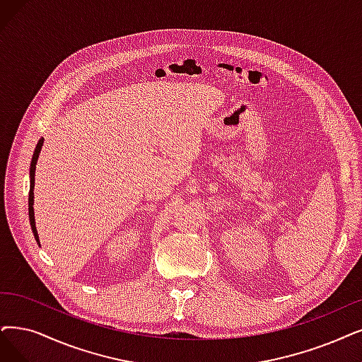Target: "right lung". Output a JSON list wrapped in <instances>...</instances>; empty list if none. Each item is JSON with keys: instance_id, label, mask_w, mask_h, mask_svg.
<instances>
[{"instance_id": "1", "label": "right lung", "mask_w": 362, "mask_h": 362, "mask_svg": "<svg viewBox=\"0 0 362 362\" xmlns=\"http://www.w3.org/2000/svg\"><path fill=\"white\" fill-rule=\"evenodd\" d=\"M42 144H45V138H40V141L37 142V147L35 151L33 154V160H31V168H30V197H28V209H30V223H31V228H33V233L35 240L40 245V239H38V233H37V227H35V216H34V182H35V166H37V160H38V156L41 151Z\"/></svg>"}]
</instances>
